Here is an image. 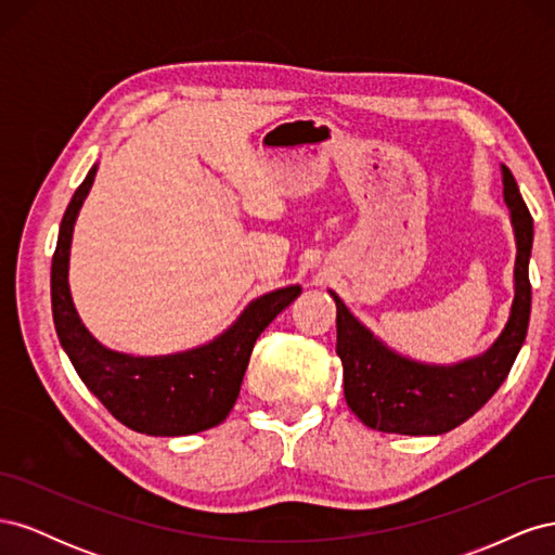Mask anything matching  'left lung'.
Here are the masks:
<instances>
[{"label":"left lung","instance_id":"left-lung-1","mask_svg":"<svg viewBox=\"0 0 555 555\" xmlns=\"http://www.w3.org/2000/svg\"><path fill=\"white\" fill-rule=\"evenodd\" d=\"M505 204L512 212L516 236L514 304L505 328L481 357L453 365H428L396 354L351 314L338 294V345L343 361L345 400L367 428L400 435H442L467 422L507 379L526 343L530 322L532 217L516 180L502 166Z\"/></svg>","mask_w":555,"mask_h":555}]
</instances>
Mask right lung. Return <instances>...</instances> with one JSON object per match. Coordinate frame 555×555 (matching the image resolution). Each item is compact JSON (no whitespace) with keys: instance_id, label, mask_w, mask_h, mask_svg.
Returning <instances> with one entry per match:
<instances>
[{"instance_id":"add662e5","label":"right lung","mask_w":555,"mask_h":555,"mask_svg":"<svg viewBox=\"0 0 555 555\" xmlns=\"http://www.w3.org/2000/svg\"><path fill=\"white\" fill-rule=\"evenodd\" d=\"M96 176V164L80 182L60 224L50 268V300L60 345L82 384L127 428L176 438L222 424L241 393L249 354L263 328L298 298L300 287L263 294L208 345L166 357L113 351L82 326L69 292V247L78 210Z\"/></svg>"}]
</instances>
